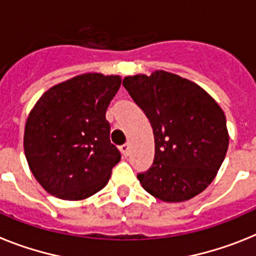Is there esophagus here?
<instances>
[{"mask_svg":"<svg viewBox=\"0 0 256 256\" xmlns=\"http://www.w3.org/2000/svg\"><path fill=\"white\" fill-rule=\"evenodd\" d=\"M120 150H121V153L125 157H128V154H130V146H128V144H124V146H120Z\"/></svg>","mask_w":256,"mask_h":256,"instance_id":"34e87169","label":"esophagus"}]
</instances>
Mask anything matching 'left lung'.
<instances>
[{
	"label": "left lung",
	"instance_id": "1",
	"mask_svg": "<svg viewBox=\"0 0 256 256\" xmlns=\"http://www.w3.org/2000/svg\"><path fill=\"white\" fill-rule=\"evenodd\" d=\"M132 100L148 117L154 160L138 174L142 186L165 202H183L214 180L228 150L224 112L194 82L165 70L124 78Z\"/></svg>",
	"mask_w": 256,
	"mask_h": 256
}]
</instances>
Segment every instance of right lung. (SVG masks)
<instances>
[{"label":"right lung","mask_w":256,"mask_h":256,"mask_svg":"<svg viewBox=\"0 0 256 256\" xmlns=\"http://www.w3.org/2000/svg\"><path fill=\"white\" fill-rule=\"evenodd\" d=\"M120 86V76L85 73L52 86L33 106L24 152L32 174L50 194L77 201L106 186L121 160L106 120Z\"/></svg>","instance_id":"add662e5"}]
</instances>
